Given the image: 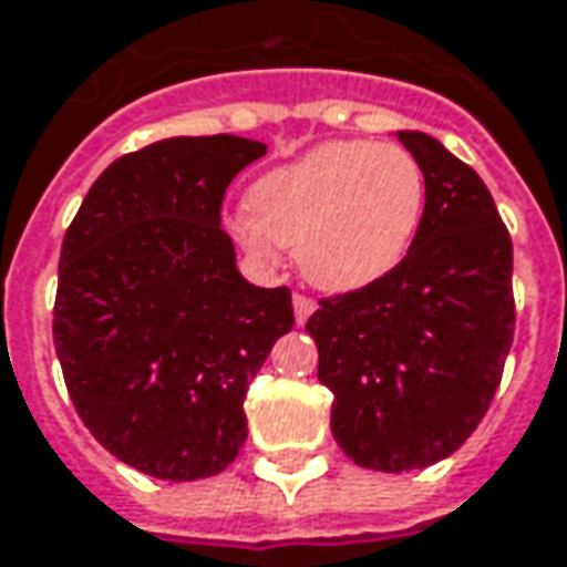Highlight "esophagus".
Masks as SVG:
<instances>
[{"instance_id":"esophagus-1","label":"esophagus","mask_w":567,"mask_h":567,"mask_svg":"<svg viewBox=\"0 0 567 567\" xmlns=\"http://www.w3.org/2000/svg\"><path fill=\"white\" fill-rule=\"evenodd\" d=\"M311 311H315V302H311L309 296H292V315H296V324H306L311 318Z\"/></svg>"}]
</instances>
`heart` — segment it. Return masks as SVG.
<instances>
[{
    "mask_svg": "<svg viewBox=\"0 0 567 567\" xmlns=\"http://www.w3.org/2000/svg\"><path fill=\"white\" fill-rule=\"evenodd\" d=\"M427 208V177L393 143L330 140L261 174L249 215L230 224L237 243L271 261L296 249L299 271L324 292H355L393 275L415 243Z\"/></svg>",
    "mask_w": 567,
    "mask_h": 567,
    "instance_id": "obj_1",
    "label": "heart"
}]
</instances>
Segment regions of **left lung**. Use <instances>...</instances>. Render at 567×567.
<instances>
[{"instance_id":"8db88e82","label":"left lung","mask_w":567,"mask_h":567,"mask_svg":"<svg viewBox=\"0 0 567 567\" xmlns=\"http://www.w3.org/2000/svg\"><path fill=\"white\" fill-rule=\"evenodd\" d=\"M427 177V208L393 275L324 299L306 330L330 431L362 468H427L493 402L515 333L512 239L487 184L440 140L396 131Z\"/></svg>"}]
</instances>
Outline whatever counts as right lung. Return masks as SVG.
Returning a JSON list of instances; mask_svg holds the SVG:
<instances>
[{
    "label": "right lung",
    "instance_id": "add662e5",
    "mask_svg": "<svg viewBox=\"0 0 567 567\" xmlns=\"http://www.w3.org/2000/svg\"><path fill=\"white\" fill-rule=\"evenodd\" d=\"M265 143L168 136L115 158L62 243L55 352L80 421L158 481L224 471L246 443L243 399L277 337L287 287L239 275L224 189Z\"/></svg>",
    "mask_w": 567,
    "mask_h": 567
}]
</instances>
